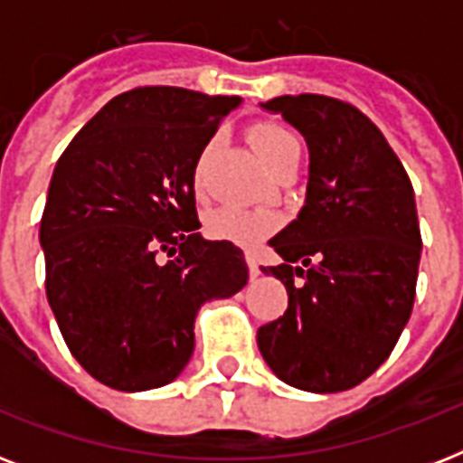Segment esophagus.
<instances>
[{
    "mask_svg": "<svg viewBox=\"0 0 463 463\" xmlns=\"http://www.w3.org/2000/svg\"><path fill=\"white\" fill-rule=\"evenodd\" d=\"M247 269H250V276H252V279H260L261 276L260 264H257V260H254L252 254H247Z\"/></svg>",
    "mask_w": 463,
    "mask_h": 463,
    "instance_id": "34e87169",
    "label": "esophagus"
}]
</instances>
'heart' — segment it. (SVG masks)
I'll return each mask as SVG.
<instances>
[{"instance_id": "obj_1", "label": "heart", "mask_w": 463, "mask_h": 463, "mask_svg": "<svg viewBox=\"0 0 463 463\" xmlns=\"http://www.w3.org/2000/svg\"><path fill=\"white\" fill-rule=\"evenodd\" d=\"M250 141H252L254 151L267 163L271 173L281 163L300 154V144H298L296 134L283 125H276V122L254 125L252 132H250ZM213 146H216V139L203 148L199 170H202L206 156L213 151ZM199 170H196V184H199ZM276 225H279V218L271 211H250L238 209V206H221V209L211 211L209 218H206V232L211 238L228 240V242H235V245H257L260 240L267 238L269 232L276 231Z\"/></svg>"}]
</instances>
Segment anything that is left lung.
Listing matches in <instances>:
<instances>
[{"instance_id": "1", "label": "left lung", "mask_w": 463, "mask_h": 463, "mask_svg": "<svg viewBox=\"0 0 463 463\" xmlns=\"http://www.w3.org/2000/svg\"><path fill=\"white\" fill-rule=\"evenodd\" d=\"M261 108L303 134L309 173L305 206L269 240L283 264L261 267L283 281L288 309L260 326L257 345L290 387L345 392L389 358L409 322L423 247L416 196L384 134L353 105L303 93Z\"/></svg>"}]
</instances>
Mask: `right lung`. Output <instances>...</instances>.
Segmentation results:
<instances>
[{
    "label": "right lung",
    "mask_w": 463,
    "mask_h": 463,
    "mask_svg": "<svg viewBox=\"0 0 463 463\" xmlns=\"http://www.w3.org/2000/svg\"><path fill=\"white\" fill-rule=\"evenodd\" d=\"M242 103L175 86L112 98L54 165L40 221L47 303L69 351L119 392L173 382L203 303L247 283L245 254L203 240L194 170ZM174 260L163 265L157 254Z\"/></svg>",
    "instance_id": "obj_1"
}]
</instances>
